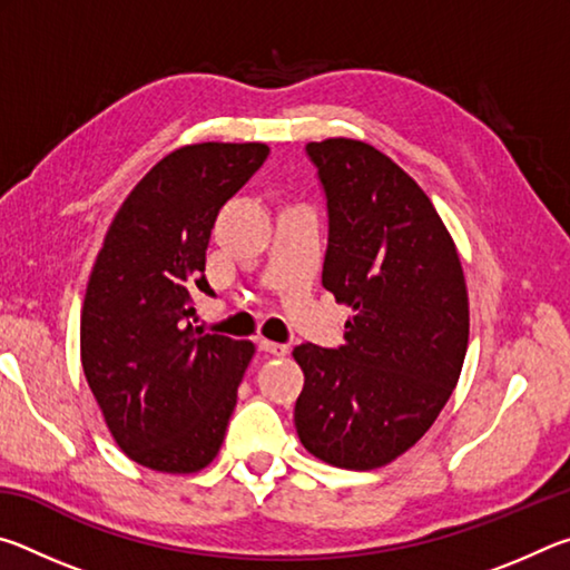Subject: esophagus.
<instances>
[{
	"label": "esophagus",
	"mask_w": 570,
	"mask_h": 570,
	"mask_svg": "<svg viewBox=\"0 0 570 570\" xmlns=\"http://www.w3.org/2000/svg\"><path fill=\"white\" fill-rule=\"evenodd\" d=\"M258 350L266 352V354H274V356H284L288 352L286 344H278V342H268V340H258Z\"/></svg>",
	"instance_id": "esophagus-1"
}]
</instances>
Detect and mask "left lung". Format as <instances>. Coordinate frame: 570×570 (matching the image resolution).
<instances>
[{
    "label": "left lung",
    "instance_id": "1",
    "mask_svg": "<svg viewBox=\"0 0 570 570\" xmlns=\"http://www.w3.org/2000/svg\"><path fill=\"white\" fill-rule=\"evenodd\" d=\"M330 240L322 284L352 308L344 344H298L302 445L330 465L382 468L410 450L455 390L468 352L458 248L424 190L362 140L308 142Z\"/></svg>",
    "mask_w": 570,
    "mask_h": 570
}]
</instances>
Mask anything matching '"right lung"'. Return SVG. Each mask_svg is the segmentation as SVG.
I'll use <instances>...</instances> for the list:
<instances>
[{
  "label": "right lung",
  "mask_w": 570,
  "mask_h": 570,
  "mask_svg": "<svg viewBox=\"0 0 570 570\" xmlns=\"http://www.w3.org/2000/svg\"><path fill=\"white\" fill-rule=\"evenodd\" d=\"M264 142H198L150 168L92 266L80 356L115 442L138 465L198 472L218 455L254 344L188 320L220 206L264 166Z\"/></svg>",
  "instance_id": "add662e5"
}]
</instances>
